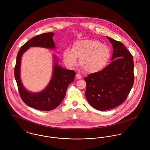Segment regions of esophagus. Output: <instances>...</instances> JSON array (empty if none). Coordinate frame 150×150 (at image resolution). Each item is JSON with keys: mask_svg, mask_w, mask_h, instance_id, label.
<instances>
[{"mask_svg": "<svg viewBox=\"0 0 150 150\" xmlns=\"http://www.w3.org/2000/svg\"><path fill=\"white\" fill-rule=\"evenodd\" d=\"M76 79L80 80V79H82V76H81L80 74L77 73V74H76Z\"/></svg>", "mask_w": 150, "mask_h": 150, "instance_id": "34e87169", "label": "esophagus"}]
</instances>
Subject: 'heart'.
I'll list each match as a JSON object with an SVG mask.
<instances>
[{
  "label": "heart",
  "mask_w": 150,
  "mask_h": 150,
  "mask_svg": "<svg viewBox=\"0 0 150 150\" xmlns=\"http://www.w3.org/2000/svg\"><path fill=\"white\" fill-rule=\"evenodd\" d=\"M111 57V51L107 45L93 40L76 41L71 50H65L63 54L64 64L73 68L79 63L86 71L95 73L100 71L107 65Z\"/></svg>",
  "instance_id": "1"
}]
</instances>
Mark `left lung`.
Masks as SVG:
<instances>
[{"instance_id":"8db88e82","label":"left lung","mask_w":150,"mask_h":150,"mask_svg":"<svg viewBox=\"0 0 150 150\" xmlns=\"http://www.w3.org/2000/svg\"><path fill=\"white\" fill-rule=\"evenodd\" d=\"M113 47L110 64L101 71L84 77L86 97L96 110L106 111L118 106L127 98L134 83L133 56L120 42L107 37Z\"/></svg>"}]
</instances>
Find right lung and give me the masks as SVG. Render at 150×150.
<instances>
[{
  "instance_id": "1",
  "label": "right lung",
  "mask_w": 150,
  "mask_h": 150,
  "mask_svg": "<svg viewBox=\"0 0 150 150\" xmlns=\"http://www.w3.org/2000/svg\"><path fill=\"white\" fill-rule=\"evenodd\" d=\"M53 36L52 32L45 33L33 37L24 44L18 52L14 68V76L22 100L28 106L41 111L52 110L61 104L68 86L74 81L76 74L74 70L64 69L56 62L52 79L43 91L31 93L23 87L20 75L22 55L30 47L55 48Z\"/></svg>"
}]
</instances>
